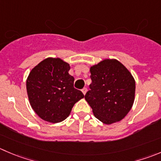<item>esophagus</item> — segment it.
I'll return each instance as SVG.
<instances>
[{
    "mask_svg": "<svg viewBox=\"0 0 161 161\" xmlns=\"http://www.w3.org/2000/svg\"><path fill=\"white\" fill-rule=\"evenodd\" d=\"M82 93H83V94H86V91H87L86 87H84V88L82 90Z\"/></svg>",
    "mask_w": 161,
    "mask_h": 161,
    "instance_id": "esophagus-1",
    "label": "esophagus"
}]
</instances>
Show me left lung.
<instances>
[{"label": "left lung", "mask_w": 161, "mask_h": 161, "mask_svg": "<svg viewBox=\"0 0 161 161\" xmlns=\"http://www.w3.org/2000/svg\"><path fill=\"white\" fill-rule=\"evenodd\" d=\"M91 84L85 95L93 115L105 124L119 122L133 105L135 82L116 60H104L90 68Z\"/></svg>", "instance_id": "1"}]
</instances>
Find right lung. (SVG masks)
Returning <instances> with one entry per match:
<instances>
[{
  "mask_svg": "<svg viewBox=\"0 0 161 161\" xmlns=\"http://www.w3.org/2000/svg\"><path fill=\"white\" fill-rule=\"evenodd\" d=\"M70 66L59 58H47L34 67L26 80L30 103L40 118L60 123L70 115L77 101L84 97L74 87Z\"/></svg>",
  "mask_w": 161,
  "mask_h": 161,
  "instance_id": "1",
  "label": "right lung"
}]
</instances>
